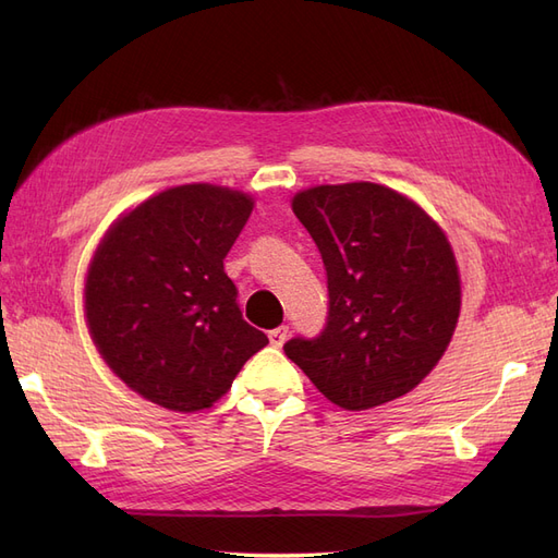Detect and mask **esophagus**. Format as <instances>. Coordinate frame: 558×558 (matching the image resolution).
<instances>
[{"label": "esophagus", "instance_id": "esophagus-1", "mask_svg": "<svg viewBox=\"0 0 558 558\" xmlns=\"http://www.w3.org/2000/svg\"><path fill=\"white\" fill-rule=\"evenodd\" d=\"M267 337H269V344L281 347L286 342V337H289V326H279L275 330H269Z\"/></svg>", "mask_w": 558, "mask_h": 558}]
</instances>
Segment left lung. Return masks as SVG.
Segmentation results:
<instances>
[{
    "label": "left lung",
    "instance_id": "1",
    "mask_svg": "<svg viewBox=\"0 0 558 558\" xmlns=\"http://www.w3.org/2000/svg\"><path fill=\"white\" fill-rule=\"evenodd\" d=\"M291 207L328 275V320L283 344L330 402L361 412L424 381L461 314V277L445 230L414 199L353 181L300 191Z\"/></svg>",
    "mask_w": 558,
    "mask_h": 558
}]
</instances>
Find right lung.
Wrapping results in <instances>:
<instances>
[{
  "mask_svg": "<svg viewBox=\"0 0 558 558\" xmlns=\"http://www.w3.org/2000/svg\"><path fill=\"white\" fill-rule=\"evenodd\" d=\"M251 211L242 191L174 185L118 218L90 260L83 298L99 356L165 410L211 408L267 344L223 269Z\"/></svg>",
  "mask_w": 558,
  "mask_h": 558,
  "instance_id": "1",
  "label": "right lung"
}]
</instances>
